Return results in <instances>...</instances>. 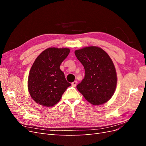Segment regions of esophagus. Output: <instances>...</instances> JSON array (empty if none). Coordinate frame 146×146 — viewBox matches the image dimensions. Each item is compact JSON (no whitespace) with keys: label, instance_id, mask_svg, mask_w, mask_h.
<instances>
[{"label":"esophagus","instance_id":"1","mask_svg":"<svg viewBox=\"0 0 146 146\" xmlns=\"http://www.w3.org/2000/svg\"><path fill=\"white\" fill-rule=\"evenodd\" d=\"M77 81H74V82L72 83V86L76 87V85H77Z\"/></svg>","mask_w":146,"mask_h":146}]
</instances>
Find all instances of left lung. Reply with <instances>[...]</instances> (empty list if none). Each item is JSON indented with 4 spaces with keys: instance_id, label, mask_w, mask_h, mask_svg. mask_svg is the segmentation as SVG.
Instances as JSON below:
<instances>
[{
    "instance_id": "left-lung-1",
    "label": "left lung",
    "mask_w": 146,
    "mask_h": 146,
    "mask_svg": "<svg viewBox=\"0 0 146 146\" xmlns=\"http://www.w3.org/2000/svg\"><path fill=\"white\" fill-rule=\"evenodd\" d=\"M75 54L85 71L77 90L92 105L106 103L112 98L117 85L116 70L112 60L107 52L97 46L76 50Z\"/></svg>"
}]
</instances>
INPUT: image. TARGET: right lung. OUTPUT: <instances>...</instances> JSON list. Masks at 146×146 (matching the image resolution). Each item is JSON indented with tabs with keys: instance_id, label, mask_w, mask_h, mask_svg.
Segmentation results:
<instances>
[{
	"instance_id": "obj_1",
	"label": "right lung",
	"mask_w": 146,
	"mask_h": 146,
	"mask_svg": "<svg viewBox=\"0 0 146 146\" xmlns=\"http://www.w3.org/2000/svg\"><path fill=\"white\" fill-rule=\"evenodd\" d=\"M69 52V48L49 47L35 60L29 72L27 86L35 102L46 107L54 106L71 85L60 69Z\"/></svg>"
}]
</instances>
